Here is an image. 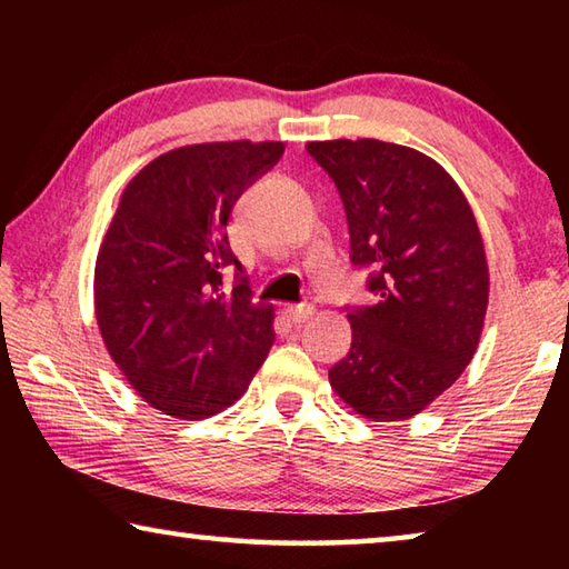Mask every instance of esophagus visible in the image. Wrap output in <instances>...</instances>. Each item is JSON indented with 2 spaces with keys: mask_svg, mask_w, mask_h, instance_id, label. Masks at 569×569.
Returning a JSON list of instances; mask_svg holds the SVG:
<instances>
[{
  "mask_svg": "<svg viewBox=\"0 0 569 569\" xmlns=\"http://www.w3.org/2000/svg\"><path fill=\"white\" fill-rule=\"evenodd\" d=\"M286 313L293 323H306L308 319H313L316 308L311 303H293V306L286 308Z\"/></svg>",
  "mask_w": 569,
  "mask_h": 569,
  "instance_id": "esophagus-1",
  "label": "esophagus"
}]
</instances>
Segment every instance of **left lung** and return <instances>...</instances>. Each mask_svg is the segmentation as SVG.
<instances>
[{
  "label": "left lung",
  "instance_id": "obj_1",
  "mask_svg": "<svg viewBox=\"0 0 569 569\" xmlns=\"http://www.w3.org/2000/svg\"><path fill=\"white\" fill-rule=\"evenodd\" d=\"M346 210L351 263L373 306H346L351 349L333 391L373 421L429 407L477 351L489 271L475 213L449 172L419 150L373 138L308 142Z\"/></svg>",
  "mask_w": 569,
  "mask_h": 569
}]
</instances>
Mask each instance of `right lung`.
<instances>
[{"mask_svg": "<svg viewBox=\"0 0 569 569\" xmlns=\"http://www.w3.org/2000/svg\"><path fill=\"white\" fill-rule=\"evenodd\" d=\"M283 150L248 140L186 146L122 192L94 266V313L124 379L170 417L208 419L230 407L276 341L273 306L253 303L228 220Z\"/></svg>", "mask_w": 569, "mask_h": 569, "instance_id": "obj_1", "label": "right lung"}]
</instances>
